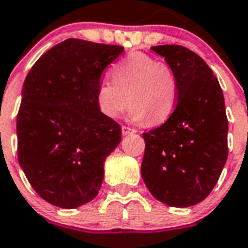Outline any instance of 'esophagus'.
<instances>
[{"mask_svg": "<svg viewBox=\"0 0 248 248\" xmlns=\"http://www.w3.org/2000/svg\"><path fill=\"white\" fill-rule=\"evenodd\" d=\"M136 130L132 129V128H129V126H125V125H123L122 126V133L124 134V136H126V134H132L134 133Z\"/></svg>", "mask_w": 248, "mask_h": 248, "instance_id": "esophagus-1", "label": "esophagus"}]
</instances>
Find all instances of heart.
<instances>
[{
  "mask_svg": "<svg viewBox=\"0 0 248 248\" xmlns=\"http://www.w3.org/2000/svg\"><path fill=\"white\" fill-rule=\"evenodd\" d=\"M112 82L104 80L97 87L96 101L100 111L116 119L132 105L129 115L134 122L164 123L177 102V77L165 61L144 52H132L112 66Z\"/></svg>",
  "mask_w": 248,
  "mask_h": 248,
  "instance_id": "1",
  "label": "heart"
}]
</instances>
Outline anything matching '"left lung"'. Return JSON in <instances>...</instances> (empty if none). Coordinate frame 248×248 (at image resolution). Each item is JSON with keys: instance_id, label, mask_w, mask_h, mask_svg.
Here are the masks:
<instances>
[{"instance_id": "left-lung-1", "label": "left lung", "mask_w": 248, "mask_h": 248, "mask_svg": "<svg viewBox=\"0 0 248 248\" xmlns=\"http://www.w3.org/2000/svg\"><path fill=\"white\" fill-rule=\"evenodd\" d=\"M177 77V104L162 125L143 133L140 173L151 195L188 207L210 195L228 157L224 96L201 57L178 45L155 46Z\"/></svg>"}]
</instances>
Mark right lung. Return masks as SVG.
Segmentation results:
<instances>
[{
  "label": "right lung",
  "instance_id": "right-lung-1",
  "mask_svg": "<svg viewBox=\"0 0 248 248\" xmlns=\"http://www.w3.org/2000/svg\"><path fill=\"white\" fill-rule=\"evenodd\" d=\"M124 47L69 38L39 57L28 73L16 116L17 158L45 201L75 209L92 201L105 158L122 129L97 106L105 68Z\"/></svg>",
  "mask_w": 248,
  "mask_h": 248
}]
</instances>
